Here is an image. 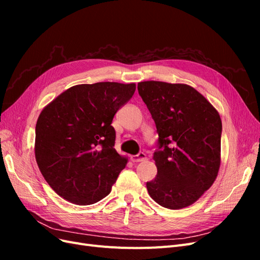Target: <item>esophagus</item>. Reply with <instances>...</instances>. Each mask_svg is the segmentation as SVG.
Returning <instances> with one entry per match:
<instances>
[{
    "mask_svg": "<svg viewBox=\"0 0 260 260\" xmlns=\"http://www.w3.org/2000/svg\"><path fill=\"white\" fill-rule=\"evenodd\" d=\"M147 159V157L145 155V153L140 152L138 155H132L131 156V160L133 162H139V161H144Z\"/></svg>",
    "mask_w": 260,
    "mask_h": 260,
    "instance_id": "34e87169",
    "label": "esophagus"
}]
</instances>
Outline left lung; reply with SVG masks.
Masks as SVG:
<instances>
[{
	"label": "left lung",
	"instance_id": "obj_1",
	"mask_svg": "<svg viewBox=\"0 0 260 260\" xmlns=\"http://www.w3.org/2000/svg\"><path fill=\"white\" fill-rule=\"evenodd\" d=\"M158 133L153 159L157 176L146 187L160 206L180 209L198 201L220 167L222 123L218 112L194 88L181 83H138Z\"/></svg>",
	"mask_w": 260,
	"mask_h": 260
}]
</instances>
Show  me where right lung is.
Listing matches in <instances>:
<instances>
[{
    "label": "right lung",
    "mask_w": 260,
    "mask_h": 260,
    "mask_svg": "<svg viewBox=\"0 0 260 260\" xmlns=\"http://www.w3.org/2000/svg\"><path fill=\"white\" fill-rule=\"evenodd\" d=\"M135 91V83L75 85L41 112L36 124V159L60 198L91 205L111 192L127 164L114 148L112 121Z\"/></svg>",
    "instance_id": "1"
}]
</instances>
